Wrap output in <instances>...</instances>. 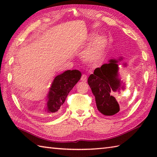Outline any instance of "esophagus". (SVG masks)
Here are the masks:
<instances>
[{"label": "esophagus", "mask_w": 157, "mask_h": 157, "mask_svg": "<svg viewBox=\"0 0 157 157\" xmlns=\"http://www.w3.org/2000/svg\"><path fill=\"white\" fill-rule=\"evenodd\" d=\"M87 75H86V74H83L82 75V78H81V80L82 81V82H87Z\"/></svg>", "instance_id": "1"}]
</instances>
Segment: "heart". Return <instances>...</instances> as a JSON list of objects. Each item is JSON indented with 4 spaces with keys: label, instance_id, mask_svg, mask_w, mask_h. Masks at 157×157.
<instances>
[{
    "label": "heart",
    "instance_id": "obj_1",
    "mask_svg": "<svg viewBox=\"0 0 157 157\" xmlns=\"http://www.w3.org/2000/svg\"><path fill=\"white\" fill-rule=\"evenodd\" d=\"M108 45V39L105 36L96 37L83 53V57L86 61L98 62L105 56Z\"/></svg>",
    "mask_w": 157,
    "mask_h": 157
}]
</instances>
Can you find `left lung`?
Instances as JSON below:
<instances>
[{
    "label": "left lung",
    "instance_id": "1",
    "mask_svg": "<svg viewBox=\"0 0 157 157\" xmlns=\"http://www.w3.org/2000/svg\"><path fill=\"white\" fill-rule=\"evenodd\" d=\"M122 60V57L110 59L108 63L95 69L88 79L98 110L106 116L114 115L120 110L119 103L113 94L116 92L120 93L121 90L125 89V82L119 74L118 63ZM123 65L126 67L127 63Z\"/></svg>",
    "mask_w": 157,
    "mask_h": 157
}]
</instances>
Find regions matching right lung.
<instances>
[{"instance_id": "add662e5", "label": "right lung", "mask_w": 157, "mask_h": 157, "mask_svg": "<svg viewBox=\"0 0 157 157\" xmlns=\"http://www.w3.org/2000/svg\"><path fill=\"white\" fill-rule=\"evenodd\" d=\"M79 70H67L56 75L52 82L46 98L44 111L48 113L57 112L64 104L69 92L80 79Z\"/></svg>"}]
</instances>
